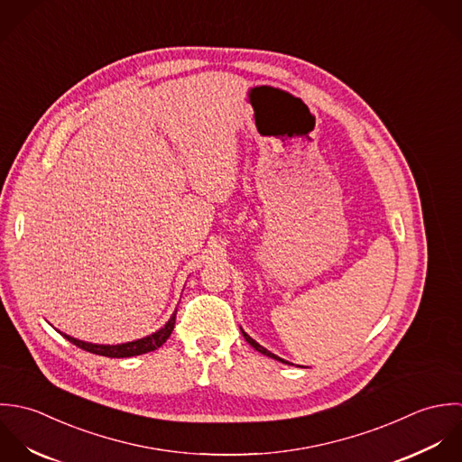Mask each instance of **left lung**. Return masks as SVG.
Here are the masks:
<instances>
[{
  "instance_id": "left-lung-1",
  "label": "left lung",
  "mask_w": 462,
  "mask_h": 462,
  "mask_svg": "<svg viewBox=\"0 0 462 462\" xmlns=\"http://www.w3.org/2000/svg\"><path fill=\"white\" fill-rule=\"evenodd\" d=\"M241 332H243V336H245V339H246V341H248V343H250V345H252V346H254V348H255V350H257V352H261V354H264V356H268V357H272V359H275V361H280V363H285V365H289V363H287V361H283V359H280V357H277V356H275V354H272V352H270V350H266V348H264V346H261V345H259V343H257V341H255V339H252V337H250V336H248V334H246V332H245V330H241Z\"/></svg>"
}]
</instances>
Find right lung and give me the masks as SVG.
<instances>
[{"instance_id":"add662e5","label":"right lung","mask_w":462,"mask_h":462,"mask_svg":"<svg viewBox=\"0 0 462 462\" xmlns=\"http://www.w3.org/2000/svg\"><path fill=\"white\" fill-rule=\"evenodd\" d=\"M175 319H177V310L173 312V316L170 318V321L157 332H153L152 336H146L143 339L132 341V343H123V345H93V343H86L80 339H75L68 334H62L69 343H73L75 346L91 352L96 356H103V357H112V359H123V357H134V356H141V354H148L153 352L157 348H161L168 337L171 336L173 328H175Z\"/></svg>"}]
</instances>
